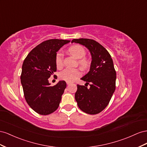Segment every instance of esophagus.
<instances>
[{
	"instance_id": "esophagus-1",
	"label": "esophagus",
	"mask_w": 147,
	"mask_h": 147,
	"mask_svg": "<svg viewBox=\"0 0 147 147\" xmlns=\"http://www.w3.org/2000/svg\"><path fill=\"white\" fill-rule=\"evenodd\" d=\"M66 84H67V85H68V86H69V85H70V84H71V82H66Z\"/></svg>"
}]
</instances>
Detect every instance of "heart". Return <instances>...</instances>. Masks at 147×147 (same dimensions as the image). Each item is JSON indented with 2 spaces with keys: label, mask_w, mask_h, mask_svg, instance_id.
<instances>
[{
  "label": "heart",
  "mask_w": 147,
  "mask_h": 147,
  "mask_svg": "<svg viewBox=\"0 0 147 147\" xmlns=\"http://www.w3.org/2000/svg\"><path fill=\"white\" fill-rule=\"evenodd\" d=\"M69 52L75 58L79 59L78 64L83 68H87L89 66V61L85 55L86 54V50L81 45H74L69 49ZM63 53L61 51H58L55 57V63L58 68H61L63 66ZM81 71L79 69L66 68L61 71L59 74L61 79L66 82H73L81 76Z\"/></svg>",
  "instance_id": "1"
}]
</instances>
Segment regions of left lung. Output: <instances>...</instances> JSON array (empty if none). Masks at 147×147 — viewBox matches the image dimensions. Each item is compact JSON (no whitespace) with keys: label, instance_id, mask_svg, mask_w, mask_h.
I'll return each mask as SVG.
<instances>
[{"label":"left lung","instance_id":"1","mask_svg":"<svg viewBox=\"0 0 147 147\" xmlns=\"http://www.w3.org/2000/svg\"><path fill=\"white\" fill-rule=\"evenodd\" d=\"M71 42L84 45L92 55L89 72L81 78L87 82L85 86L77 85L75 99L82 111L98 114L107 107L116 89V73L113 60L107 50L93 39H74Z\"/></svg>","mask_w":147,"mask_h":147}]
</instances>
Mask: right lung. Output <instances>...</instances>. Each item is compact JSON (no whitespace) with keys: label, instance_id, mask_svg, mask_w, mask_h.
Wrapping results in <instances>:
<instances>
[{"label":"right lung","instance_id":"add662e5","mask_svg":"<svg viewBox=\"0 0 147 147\" xmlns=\"http://www.w3.org/2000/svg\"><path fill=\"white\" fill-rule=\"evenodd\" d=\"M69 42L57 39L44 41L33 49L23 61L20 78L24 98L39 115L51 114L59 107L66 83L61 81L50 86L49 78L57 71V52Z\"/></svg>","mask_w":147,"mask_h":147}]
</instances>
